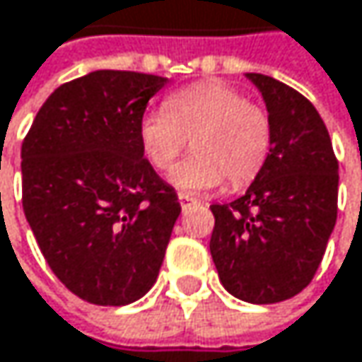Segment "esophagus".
Wrapping results in <instances>:
<instances>
[{"label":"esophagus","instance_id":"1","mask_svg":"<svg viewBox=\"0 0 362 362\" xmlns=\"http://www.w3.org/2000/svg\"><path fill=\"white\" fill-rule=\"evenodd\" d=\"M178 201H180V205H182V209H186L188 205H192V203H197L190 194H184V192H180L178 194Z\"/></svg>","mask_w":362,"mask_h":362}]
</instances>
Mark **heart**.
<instances>
[{
    "label": "heart",
    "instance_id": "obj_1",
    "mask_svg": "<svg viewBox=\"0 0 362 362\" xmlns=\"http://www.w3.org/2000/svg\"><path fill=\"white\" fill-rule=\"evenodd\" d=\"M138 140L144 157L165 172L192 146L170 182L188 194L218 188L224 178L241 188L264 170L272 151V119L243 92L222 81H199L170 94L163 110L140 119Z\"/></svg>",
    "mask_w": 362,
    "mask_h": 362
}]
</instances>
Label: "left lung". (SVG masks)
I'll return each instance as SVG.
<instances>
[{
    "mask_svg": "<svg viewBox=\"0 0 362 362\" xmlns=\"http://www.w3.org/2000/svg\"><path fill=\"white\" fill-rule=\"evenodd\" d=\"M272 119V151L247 192L211 205L209 252L228 293L276 304L313 281L337 218V159L319 110L293 88L247 73Z\"/></svg>",
    "mask_w": 362,
    "mask_h": 362,
    "instance_id": "1",
    "label": "left lung"
}]
</instances>
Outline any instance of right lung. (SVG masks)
<instances>
[{"instance_id":"right-lung-1","label":"right lung","mask_w":362,"mask_h":362,"mask_svg":"<svg viewBox=\"0 0 362 362\" xmlns=\"http://www.w3.org/2000/svg\"><path fill=\"white\" fill-rule=\"evenodd\" d=\"M165 77L94 71L43 103L23 142V209L52 272L98 306L140 300L180 216L138 125Z\"/></svg>"}]
</instances>
